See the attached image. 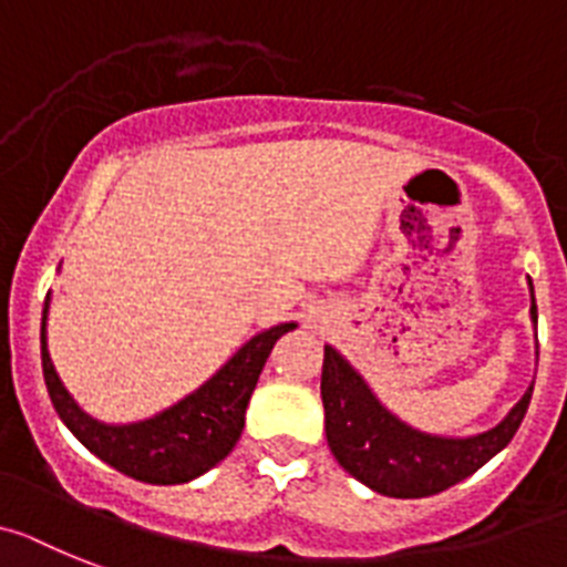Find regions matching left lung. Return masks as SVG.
Listing matches in <instances>:
<instances>
[{"label": "left lung", "mask_w": 567, "mask_h": 567, "mask_svg": "<svg viewBox=\"0 0 567 567\" xmlns=\"http://www.w3.org/2000/svg\"><path fill=\"white\" fill-rule=\"evenodd\" d=\"M534 293V285H530ZM536 322V299L530 302ZM326 437L340 467L380 496L423 498L464 482L511 444L530 406L534 386L493 430L470 437H441L394 417L360 372L337 349L326 346L322 360Z\"/></svg>", "instance_id": "1"}]
</instances>
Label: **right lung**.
Returning <instances> with one entry per match:
<instances>
[{
	"mask_svg": "<svg viewBox=\"0 0 567 567\" xmlns=\"http://www.w3.org/2000/svg\"><path fill=\"white\" fill-rule=\"evenodd\" d=\"M49 302L51 297H45L40 342L42 374L56 415L89 453L106 461L117 473L146 484L193 482L230 455L245 430V409L274 342L297 328V322H279L250 337L207 383L158 415L135 423H103L85 415L74 403L51 363L49 342H45Z\"/></svg>",
	"mask_w": 567,
	"mask_h": 567,
	"instance_id": "right-lung-1",
	"label": "right lung"
}]
</instances>
